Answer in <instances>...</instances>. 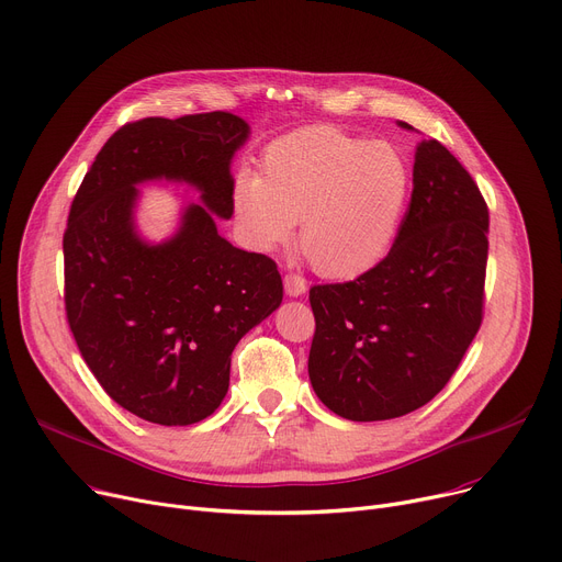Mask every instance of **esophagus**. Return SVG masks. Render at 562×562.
I'll return each mask as SVG.
<instances>
[{"label":"esophagus","mask_w":562,"mask_h":562,"mask_svg":"<svg viewBox=\"0 0 562 562\" xmlns=\"http://www.w3.org/2000/svg\"><path fill=\"white\" fill-rule=\"evenodd\" d=\"M284 291H286V295H291V297L303 295V293L307 291V280L301 278V276H295V273H286V276H284Z\"/></svg>","instance_id":"1"}]
</instances>
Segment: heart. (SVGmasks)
I'll use <instances>...</instances> for the list:
<instances>
[{"label":"heart","mask_w":562,"mask_h":562,"mask_svg":"<svg viewBox=\"0 0 562 562\" xmlns=\"http://www.w3.org/2000/svg\"><path fill=\"white\" fill-rule=\"evenodd\" d=\"M408 190L411 171L395 146L312 126L271 142L261 176L237 173L233 205L244 241L257 250L289 241L301 218L297 246L310 267L348 280L384 259Z\"/></svg>","instance_id":"heart-1"}]
</instances>
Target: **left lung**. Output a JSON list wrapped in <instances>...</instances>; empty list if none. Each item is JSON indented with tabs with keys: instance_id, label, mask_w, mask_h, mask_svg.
Returning a JSON list of instances; mask_svg holds the SVG:
<instances>
[{
	"instance_id": "obj_1",
	"label": "left lung",
	"mask_w": 562,
	"mask_h": 562,
	"mask_svg": "<svg viewBox=\"0 0 562 562\" xmlns=\"http://www.w3.org/2000/svg\"><path fill=\"white\" fill-rule=\"evenodd\" d=\"M485 261L488 205L463 165L423 139L389 255L352 282L310 289L318 400L336 416L375 423L436 397L479 331Z\"/></svg>"
}]
</instances>
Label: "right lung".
<instances>
[{
    "label": "right lung",
    "mask_w": 562,
    "mask_h": 562,
    "mask_svg": "<svg viewBox=\"0 0 562 562\" xmlns=\"http://www.w3.org/2000/svg\"><path fill=\"white\" fill-rule=\"evenodd\" d=\"M250 126L233 112L122 126L97 154L71 201L65 310L103 391L142 420L184 427L212 416L228 393L241 336L282 303L267 255L235 248L216 231L231 218V162ZM187 181L202 203L177 235L148 245L136 233V184Z\"/></svg>",
    "instance_id": "obj_1"
}]
</instances>
